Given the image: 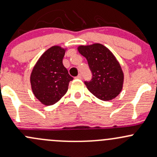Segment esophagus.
<instances>
[{"mask_svg":"<svg viewBox=\"0 0 157 157\" xmlns=\"http://www.w3.org/2000/svg\"><path fill=\"white\" fill-rule=\"evenodd\" d=\"M76 78H77V79H82V75L80 74H79L76 77Z\"/></svg>","mask_w":157,"mask_h":157,"instance_id":"1","label":"esophagus"}]
</instances>
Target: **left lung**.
<instances>
[{
    "mask_svg": "<svg viewBox=\"0 0 157 157\" xmlns=\"http://www.w3.org/2000/svg\"><path fill=\"white\" fill-rule=\"evenodd\" d=\"M77 49L86 59L92 71V80L84 82L89 91L105 101L116 98L123 89L124 79L116 57L100 44L80 46Z\"/></svg>",
    "mask_w": 157,
    "mask_h": 157,
    "instance_id": "obj_1",
    "label": "left lung"
}]
</instances>
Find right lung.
I'll return each mask as SVG.
<instances>
[{
	"instance_id": "right-lung-1",
	"label": "right lung",
	"mask_w": 157,
	"mask_h": 157,
	"mask_svg": "<svg viewBox=\"0 0 157 157\" xmlns=\"http://www.w3.org/2000/svg\"><path fill=\"white\" fill-rule=\"evenodd\" d=\"M65 49L53 46L38 59L31 74L34 95L43 105H52L67 92L73 77L62 63Z\"/></svg>"
}]
</instances>
